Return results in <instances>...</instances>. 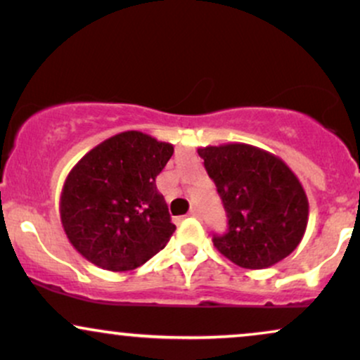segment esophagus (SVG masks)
<instances>
[{
	"mask_svg": "<svg viewBox=\"0 0 360 360\" xmlns=\"http://www.w3.org/2000/svg\"><path fill=\"white\" fill-rule=\"evenodd\" d=\"M189 217H193V218H200V212H198L196 208H191V210H189Z\"/></svg>",
	"mask_w": 360,
	"mask_h": 360,
	"instance_id": "34e87169",
	"label": "esophagus"
}]
</instances>
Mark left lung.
<instances>
[{
  "instance_id": "left-lung-1",
  "label": "left lung",
  "mask_w": 360,
  "mask_h": 360,
  "mask_svg": "<svg viewBox=\"0 0 360 360\" xmlns=\"http://www.w3.org/2000/svg\"><path fill=\"white\" fill-rule=\"evenodd\" d=\"M220 194L229 230L213 235L221 255L245 269H266L288 257L308 225V198L295 172L249 143L198 148Z\"/></svg>"
}]
</instances>
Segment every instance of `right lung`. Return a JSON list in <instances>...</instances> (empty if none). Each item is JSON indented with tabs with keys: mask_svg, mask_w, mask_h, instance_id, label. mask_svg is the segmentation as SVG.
I'll return each mask as SVG.
<instances>
[{
	"mask_svg": "<svg viewBox=\"0 0 360 360\" xmlns=\"http://www.w3.org/2000/svg\"><path fill=\"white\" fill-rule=\"evenodd\" d=\"M174 154L172 143L130 130L106 139L65 177L60 221L72 247L94 266L137 269L174 233L155 177Z\"/></svg>",
	"mask_w": 360,
	"mask_h": 360,
	"instance_id": "add662e5",
	"label": "right lung"
}]
</instances>
